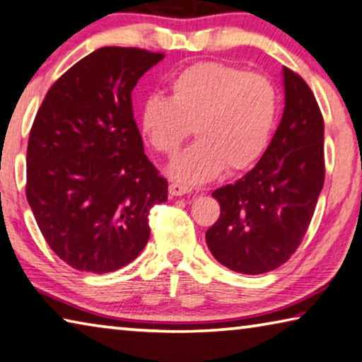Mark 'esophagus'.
<instances>
[{
    "label": "esophagus",
    "instance_id": "esophagus-1",
    "mask_svg": "<svg viewBox=\"0 0 362 362\" xmlns=\"http://www.w3.org/2000/svg\"><path fill=\"white\" fill-rule=\"evenodd\" d=\"M192 189L189 186L185 185H177V182H171L168 186V192L171 197H180V195H186V194H191Z\"/></svg>",
    "mask_w": 362,
    "mask_h": 362
}]
</instances>
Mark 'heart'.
I'll list each match as a JSON object with an SVG mask.
<instances>
[{"mask_svg": "<svg viewBox=\"0 0 362 362\" xmlns=\"http://www.w3.org/2000/svg\"><path fill=\"white\" fill-rule=\"evenodd\" d=\"M170 96H149L141 129L163 156H175L191 133L197 142L168 165V175L186 185H204L226 165L245 170L263 156L277 117V93L258 74L220 62H199L175 75Z\"/></svg>", "mask_w": 362, "mask_h": 362, "instance_id": "obj_1", "label": "heart"}]
</instances>
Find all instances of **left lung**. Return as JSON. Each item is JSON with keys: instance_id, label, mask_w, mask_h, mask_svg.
<instances>
[{"instance_id": "8db88e82", "label": "left lung", "mask_w": 362, "mask_h": 362, "mask_svg": "<svg viewBox=\"0 0 362 362\" xmlns=\"http://www.w3.org/2000/svg\"><path fill=\"white\" fill-rule=\"evenodd\" d=\"M286 107L258 163L211 195L221 206L205 240L218 262L240 274L286 263L306 233L324 186V120L300 75L282 69Z\"/></svg>"}]
</instances>
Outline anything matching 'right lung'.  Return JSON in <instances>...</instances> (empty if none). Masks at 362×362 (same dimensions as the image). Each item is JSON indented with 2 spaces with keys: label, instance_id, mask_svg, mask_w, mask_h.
<instances>
[{
  "label": "right lung",
  "instance_id": "right-lung-1",
  "mask_svg": "<svg viewBox=\"0 0 362 362\" xmlns=\"http://www.w3.org/2000/svg\"><path fill=\"white\" fill-rule=\"evenodd\" d=\"M160 52L107 46L49 88L27 147V200L47 245L74 269L104 274L138 257L168 182L144 153L132 91Z\"/></svg>",
  "mask_w": 362,
  "mask_h": 362
}]
</instances>
